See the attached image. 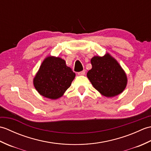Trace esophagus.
I'll return each instance as SVG.
<instances>
[{
	"mask_svg": "<svg viewBox=\"0 0 151 151\" xmlns=\"http://www.w3.org/2000/svg\"><path fill=\"white\" fill-rule=\"evenodd\" d=\"M85 73H86V71H85V70H82V71H81V72H79V73H78V75L83 76V75H85Z\"/></svg>",
	"mask_w": 151,
	"mask_h": 151,
	"instance_id": "obj_1",
	"label": "esophagus"
}]
</instances>
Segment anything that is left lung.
<instances>
[{"mask_svg": "<svg viewBox=\"0 0 151 151\" xmlns=\"http://www.w3.org/2000/svg\"><path fill=\"white\" fill-rule=\"evenodd\" d=\"M91 63L92 68L88 72L87 77L101 95L114 97L124 90L128 81L127 74L110 54L95 56Z\"/></svg>", "mask_w": 151, "mask_h": 151, "instance_id": "1", "label": "left lung"}]
</instances>
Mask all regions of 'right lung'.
Segmentation results:
<instances>
[{
	"instance_id": "add662e5",
	"label": "right lung",
	"mask_w": 151,
	"mask_h": 151,
	"mask_svg": "<svg viewBox=\"0 0 151 151\" xmlns=\"http://www.w3.org/2000/svg\"><path fill=\"white\" fill-rule=\"evenodd\" d=\"M75 75L63 59L49 56L41 64L33 79V84L41 95L56 100L63 95Z\"/></svg>"
}]
</instances>
